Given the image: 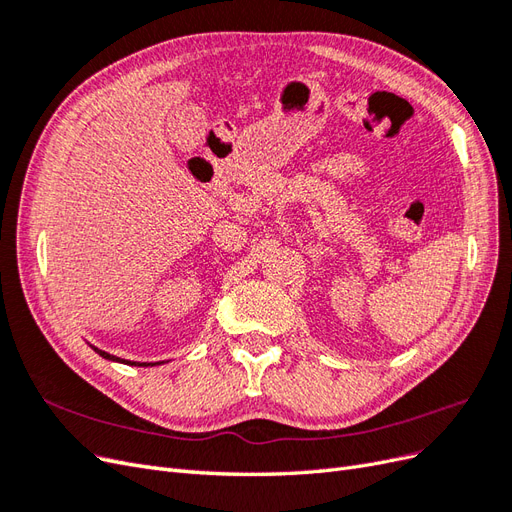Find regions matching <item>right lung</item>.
Returning <instances> with one entry per match:
<instances>
[{
    "mask_svg": "<svg viewBox=\"0 0 512 512\" xmlns=\"http://www.w3.org/2000/svg\"><path fill=\"white\" fill-rule=\"evenodd\" d=\"M94 348L102 359H108V361H115V363H126V365H141V367H153V365H158V363H136V361H126V359H119V356H113V354H108V352H104V350H100V348H96V346H91Z\"/></svg>",
    "mask_w": 512,
    "mask_h": 512,
    "instance_id": "right-lung-1",
    "label": "right lung"
}]
</instances>
